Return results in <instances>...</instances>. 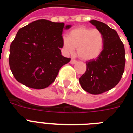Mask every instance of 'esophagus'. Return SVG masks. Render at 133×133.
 Returning a JSON list of instances; mask_svg holds the SVG:
<instances>
[{
  "label": "esophagus",
  "instance_id": "34e87169",
  "mask_svg": "<svg viewBox=\"0 0 133 133\" xmlns=\"http://www.w3.org/2000/svg\"><path fill=\"white\" fill-rule=\"evenodd\" d=\"M77 61L75 59H71L70 61V64H75V63H77Z\"/></svg>",
  "mask_w": 133,
  "mask_h": 133
}]
</instances>
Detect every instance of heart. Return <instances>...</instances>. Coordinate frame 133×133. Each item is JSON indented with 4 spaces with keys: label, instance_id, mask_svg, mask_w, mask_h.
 <instances>
[{
    "label": "heart",
    "instance_id": "1",
    "mask_svg": "<svg viewBox=\"0 0 133 133\" xmlns=\"http://www.w3.org/2000/svg\"><path fill=\"white\" fill-rule=\"evenodd\" d=\"M104 38L101 30L90 27L78 26L63 36V46L66 52L72 54L77 48V54L81 59L90 61L98 58L104 49Z\"/></svg>",
    "mask_w": 133,
    "mask_h": 133
}]
</instances>
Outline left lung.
I'll return each instance as SVG.
<instances>
[{
  "instance_id": "8db88e82",
  "label": "left lung",
  "mask_w": 133,
  "mask_h": 133,
  "mask_svg": "<svg viewBox=\"0 0 133 133\" xmlns=\"http://www.w3.org/2000/svg\"><path fill=\"white\" fill-rule=\"evenodd\" d=\"M90 23L103 34L104 49L98 58L87 62L86 72L79 82L86 92L98 95L115 87L121 81L124 70L125 50L116 30L96 20Z\"/></svg>"
}]
</instances>
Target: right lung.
Listing matches in <instances>:
<instances>
[{"mask_svg": "<svg viewBox=\"0 0 133 133\" xmlns=\"http://www.w3.org/2000/svg\"><path fill=\"white\" fill-rule=\"evenodd\" d=\"M71 26L45 19L19 29L10 47L9 65L14 77L28 87L46 88L70 58L61 55L63 32Z\"/></svg>", "mask_w": 133, "mask_h": 133, "instance_id": "1", "label": "right lung"}]
</instances>
